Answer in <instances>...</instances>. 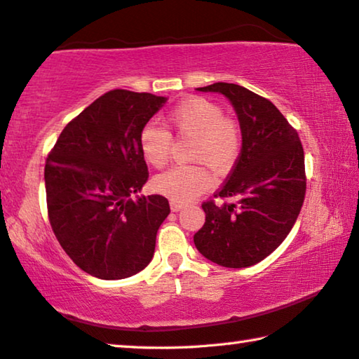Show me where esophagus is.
Here are the masks:
<instances>
[{
    "instance_id": "esophagus-1",
    "label": "esophagus",
    "mask_w": 359,
    "mask_h": 359,
    "mask_svg": "<svg viewBox=\"0 0 359 359\" xmlns=\"http://www.w3.org/2000/svg\"><path fill=\"white\" fill-rule=\"evenodd\" d=\"M170 207H172L173 212H180V210H183V208H186L184 203H180V202H172L170 203Z\"/></svg>"
}]
</instances>
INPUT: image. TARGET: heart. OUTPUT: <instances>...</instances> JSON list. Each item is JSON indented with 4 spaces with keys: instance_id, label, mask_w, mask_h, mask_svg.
Segmentation results:
<instances>
[{
    "instance_id": "1",
    "label": "heart",
    "mask_w": 359,
    "mask_h": 359,
    "mask_svg": "<svg viewBox=\"0 0 359 359\" xmlns=\"http://www.w3.org/2000/svg\"><path fill=\"white\" fill-rule=\"evenodd\" d=\"M167 123L176 133L192 137L191 158L207 163L217 173L234 167L241 154V130L233 120L223 117V110L205 97L192 96L181 101L168 114ZM140 147L146 162L161 168L168 161L172 136L168 131L147 125L140 135ZM215 180L203 165H180L158 175L154 186L173 202H189L210 189Z\"/></svg>"
}]
</instances>
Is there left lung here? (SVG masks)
<instances>
[{
  "label": "left lung",
  "instance_id": "1",
  "mask_svg": "<svg viewBox=\"0 0 359 359\" xmlns=\"http://www.w3.org/2000/svg\"><path fill=\"white\" fill-rule=\"evenodd\" d=\"M219 93L234 107L242 149L228 181L203 202L205 223L196 249L224 268L252 266L283 244L295 224L306 191L305 156L299 133L271 101L234 83L197 88Z\"/></svg>",
  "mask_w": 359,
  "mask_h": 359
}]
</instances>
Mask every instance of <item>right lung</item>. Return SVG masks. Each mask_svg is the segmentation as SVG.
Returning <instances> with one entry per match:
<instances>
[{"label": "right lung", "mask_w": 359, "mask_h": 359, "mask_svg": "<svg viewBox=\"0 0 359 359\" xmlns=\"http://www.w3.org/2000/svg\"><path fill=\"white\" fill-rule=\"evenodd\" d=\"M165 102L151 93L109 91L65 126L46 158L49 223L65 253L95 278H130L152 260L170 205L163 196H137L149 176L140 135Z\"/></svg>", "instance_id": "add662e5"}]
</instances>
